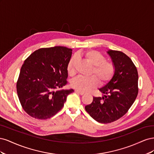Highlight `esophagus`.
<instances>
[{"mask_svg": "<svg viewBox=\"0 0 154 154\" xmlns=\"http://www.w3.org/2000/svg\"><path fill=\"white\" fill-rule=\"evenodd\" d=\"M75 92H76V93H78V94H80V95H83V94H84V92H81V91H78V90H75Z\"/></svg>", "mask_w": 154, "mask_h": 154, "instance_id": "obj_1", "label": "esophagus"}]
</instances>
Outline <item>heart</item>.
<instances>
[{
  "label": "heart",
  "instance_id": "obj_1",
  "mask_svg": "<svg viewBox=\"0 0 154 154\" xmlns=\"http://www.w3.org/2000/svg\"><path fill=\"white\" fill-rule=\"evenodd\" d=\"M83 56L93 66L91 72L92 76L87 78L78 76L74 79L71 82L73 88L81 92H88L97 85V81L103 85L112 78L115 72L114 64L106 61L105 58L101 53L96 51L89 50L85 51ZM76 62V56L70 59L67 65V72L70 75L72 76L75 72Z\"/></svg>",
  "mask_w": 154,
  "mask_h": 154
}]
</instances>
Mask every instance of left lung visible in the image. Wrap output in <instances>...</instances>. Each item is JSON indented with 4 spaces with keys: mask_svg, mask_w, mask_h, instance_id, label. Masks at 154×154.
<instances>
[{
    "mask_svg": "<svg viewBox=\"0 0 154 154\" xmlns=\"http://www.w3.org/2000/svg\"><path fill=\"white\" fill-rule=\"evenodd\" d=\"M115 67L114 75L99 88L103 97H93L85 109L91 117L101 123H109L127 112L138 94L137 69L127 55L118 51H106Z\"/></svg>",
    "mask_w": 154,
    "mask_h": 154,
    "instance_id": "8db88e82",
    "label": "left lung"
}]
</instances>
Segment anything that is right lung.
Returning a JSON list of instances; mask_svg holds the SVG:
<instances>
[{
	"mask_svg": "<svg viewBox=\"0 0 154 154\" xmlns=\"http://www.w3.org/2000/svg\"><path fill=\"white\" fill-rule=\"evenodd\" d=\"M72 49L62 46L35 51L24 62L17 83L23 109L32 118L47 119L62 109L74 90L58 89L66 85L67 65Z\"/></svg>",
	"mask_w": 154,
	"mask_h": 154,
	"instance_id": "right-lung-1",
	"label": "right lung"
}]
</instances>
